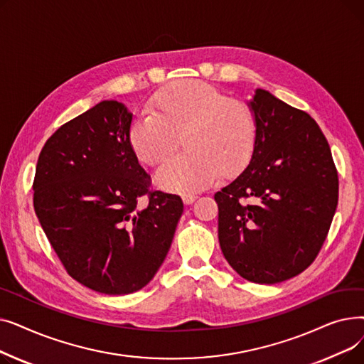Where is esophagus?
<instances>
[{"label": "esophagus", "mask_w": 364, "mask_h": 364, "mask_svg": "<svg viewBox=\"0 0 364 364\" xmlns=\"http://www.w3.org/2000/svg\"><path fill=\"white\" fill-rule=\"evenodd\" d=\"M196 199H198V195H195V193H186V195H183V200H184V203H187V205L193 203Z\"/></svg>", "instance_id": "34e87169"}]
</instances>
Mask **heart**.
<instances>
[{
  "instance_id": "heart-1",
  "label": "heart",
  "mask_w": 364,
  "mask_h": 364,
  "mask_svg": "<svg viewBox=\"0 0 364 364\" xmlns=\"http://www.w3.org/2000/svg\"><path fill=\"white\" fill-rule=\"evenodd\" d=\"M150 113H141L128 129V143L149 166L162 164L172 150V134L183 153L155 176L156 184L178 193L208 187L217 174L233 177L251 162L258 124L251 106L202 81L172 84L153 97Z\"/></svg>"
}]
</instances>
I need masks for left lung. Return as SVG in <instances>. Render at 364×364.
I'll use <instances>...</instances> for the list:
<instances>
[{"label":"left lung","instance_id":"obj_1","mask_svg":"<svg viewBox=\"0 0 364 364\" xmlns=\"http://www.w3.org/2000/svg\"><path fill=\"white\" fill-rule=\"evenodd\" d=\"M258 141L242 174L215 193L218 240L243 279L274 284L316 259L338 205V172L317 122L257 88Z\"/></svg>","mask_w":364,"mask_h":364}]
</instances>
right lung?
<instances>
[{
	"label": "right lung",
	"instance_id": "obj_1",
	"mask_svg": "<svg viewBox=\"0 0 364 364\" xmlns=\"http://www.w3.org/2000/svg\"><path fill=\"white\" fill-rule=\"evenodd\" d=\"M131 122L124 103L100 102L53 134L35 169L33 208L53 250L70 277L106 295L155 277L184 209L180 196L149 190Z\"/></svg>",
	"mask_w": 364,
	"mask_h": 364
}]
</instances>
